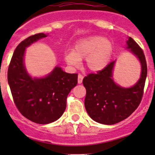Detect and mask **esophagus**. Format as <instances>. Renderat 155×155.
<instances>
[{"label": "esophagus", "mask_w": 155, "mask_h": 155, "mask_svg": "<svg viewBox=\"0 0 155 155\" xmlns=\"http://www.w3.org/2000/svg\"><path fill=\"white\" fill-rule=\"evenodd\" d=\"M83 77H84V76H82L81 73H79V74L78 75V83H79V84L82 83V79H83Z\"/></svg>", "instance_id": "1"}]
</instances>
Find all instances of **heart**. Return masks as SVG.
I'll return each mask as SVG.
<instances>
[{
    "mask_svg": "<svg viewBox=\"0 0 155 155\" xmlns=\"http://www.w3.org/2000/svg\"><path fill=\"white\" fill-rule=\"evenodd\" d=\"M112 53V45L104 37H89L79 40L75 43L72 52L65 55L69 65L77 66L79 61L86 58V66L91 71L104 70L109 64Z\"/></svg>",
    "mask_w": 155,
    "mask_h": 155,
    "instance_id": "b5f03b06",
    "label": "heart"
}]
</instances>
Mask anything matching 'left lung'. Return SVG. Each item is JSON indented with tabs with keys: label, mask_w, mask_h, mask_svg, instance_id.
<instances>
[{
	"label": "left lung",
	"mask_w": 155,
	"mask_h": 155,
	"mask_svg": "<svg viewBox=\"0 0 155 155\" xmlns=\"http://www.w3.org/2000/svg\"><path fill=\"white\" fill-rule=\"evenodd\" d=\"M127 43L141 63V76L135 85L124 88L114 82L112 76L115 61L97 73H89L82 81L86 89L85 109L94 121L101 124H115L124 120L137 109L143 98L147 76L145 54L131 37Z\"/></svg>",
	"instance_id": "left-lung-1"
}]
</instances>
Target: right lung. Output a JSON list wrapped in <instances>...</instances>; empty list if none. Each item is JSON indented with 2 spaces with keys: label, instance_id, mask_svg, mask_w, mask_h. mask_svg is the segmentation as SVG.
<instances>
[{
  "label": "right lung",
  "instance_id": "1",
  "mask_svg": "<svg viewBox=\"0 0 155 155\" xmlns=\"http://www.w3.org/2000/svg\"><path fill=\"white\" fill-rule=\"evenodd\" d=\"M46 37L40 33L21 41L14 51L7 71L15 107L23 116L40 124L53 122L63 115L69 93L78 82L77 73H68L58 67L42 79H32L28 74L23 64L25 48Z\"/></svg>",
  "mask_w": 155,
  "mask_h": 155
}]
</instances>
